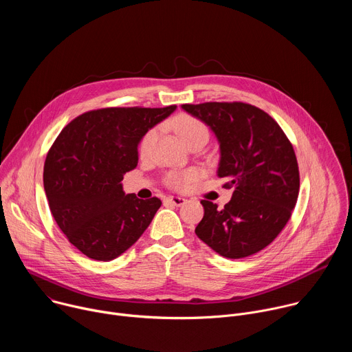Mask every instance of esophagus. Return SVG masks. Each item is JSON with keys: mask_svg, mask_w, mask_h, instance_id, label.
Wrapping results in <instances>:
<instances>
[{"mask_svg": "<svg viewBox=\"0 0 352 352\" xmlns=\"http://www.w3.org/2000/svg\"><path fill=\"white\" fill-rule=\"evenodd\" d=\"M167 202H170L174 206H182L186 202V199L179 197V196H168L167 197Z\"/></svg>", "mask_w": 352, "mask_h": 352, "instance_id": "obj_1", "label": "esophagus"}]
</instances>
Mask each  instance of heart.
I'll list each match as a JSON object with an SVG mask.
<instances>
[{
	"label": "heart",
	"instance_id": "b5f03b06",
	"mask_svg": "<svg viewBox=\"0 0 352 352\" xmlns=\"http://www.w3.org/2000/svg\"><path fill=\"white\" fill-rule=\"evenodd\" d=\"M173 124L175 126L178 136L185 143H188L192 139H196L199 136L208 138V128L205 126V124L192 116L179 114L173 120ZM155 139H156V129H150L143 135V138L139 143L140 155H146L148 152V148L153 144ZM197 177H199V171L195 168H189L185 171H174L167 175V185L174 189H184L189 184H192Z\"/></svg>",
	"mask_w": 352,
	"mask_h": 352
}]
</instances>
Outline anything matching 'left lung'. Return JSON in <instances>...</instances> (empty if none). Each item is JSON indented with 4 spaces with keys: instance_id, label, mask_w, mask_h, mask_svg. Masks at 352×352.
<instances>
[{
    "instance_id": "left-lung-1",
    "label": "left lung",
    "mask_w": 352,
    "mask_h": 352,
    "mask_svg": "<svg viewBox=\"0 0 352 352\" xmlns=\"http://www.w3.org/2000/svg\"><path fill=\"white\" fill-rule=\"evenodd\" d=\"M204 121L220 144L217 175L232 188L219 209L202 200L205 216L196 235L228 259L254 255L281 232L295 208L299 170L294 147L280 125L263 110L241 102L182 104Z\"/></svg>"
}]
</instances>
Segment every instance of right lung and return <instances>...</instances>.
Wrapping results in <instances>:
<instances>
[{"label": "right lung", "mask_w": 352, "mask_h": 352, "mask_svg": "<svg viewBox=\"0 0 352 352\" xmlns=\"http://www.w3.org/2000/svg\"><path fill=\"white\" fill-rule=\"evenodd\" d=\"M175 109L87 111L71 121L48 150L43 181L50 210L68 241L87 258H118L160 209L159 197L125 195L121 181L138 166L143 135Z\"/></svg>", "instance_id": "obj_1"}]
</instances>
